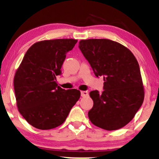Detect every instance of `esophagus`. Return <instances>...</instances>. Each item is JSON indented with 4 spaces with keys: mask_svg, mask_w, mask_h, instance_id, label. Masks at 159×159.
Instances as JSON below:
<instances>
[{
    "mask_svg": "<svg viewBox=\"0 0 159 159\" xmlns=\"http://www.w3.org/2000/svg\"><path fill=\"white\" fill-rule=\"evenodd\" d=\"M81 95L82 97H86L89 96V93L87 91H82V92H81Z\"/></svg>",
    "mask_w": 159,
    "mask_h": 159,
    "instance_id": "esophagus-1",
    "label": "esophagus"
}]
</instances>
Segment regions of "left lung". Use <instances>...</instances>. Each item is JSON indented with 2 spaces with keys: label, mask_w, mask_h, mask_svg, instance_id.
Returning <instances> with one entry per match:
<instances>
[{
  "label": "left lung",
  "mask_w": 159,
  "mask_h": 159,
  "mask_svg": "<svg viewBox=\"0 0 159 159\" xmlns=\"http://www.w3.org/2000/svg\"><path fill=\"white\" fill-rule=\"evenodd\" d=\"M80 50L94 75L102 76V94L89 93L94 105L89 111L91 122L103 129L116 130L134 118L144 100V88L137 60L124 46L109 39L79 42Z\"/></svg>",
  "instance_id": "8db88e82"
}]
</instances>
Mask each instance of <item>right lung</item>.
Instances as JSON below:
<instances>
[{"mask_svg": "<svg viewBox=\"0 0 159 159\" xmlns=\"http://www.w3.org/2000/svg\"><path fill=\"white\" fill-rule=\"evenodd\" d=\"M75 39H54L32 45L16 71L14 79L16 105L23 118L39 129H54L63 124L80 98L79 90H65L56 76Z\"/></svg>", "mask_w": 159, "mask_h": 159, "instance_id": "add662e5", "label": "right lung"}]
</instances>
